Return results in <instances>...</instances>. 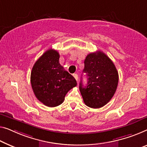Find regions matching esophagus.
I'll return each instance as SVG.
<instances>
[{
    "mask_svg": "<svg viewBox=\"0 0 147 147\" xmlns=\"http://www.w3.org/2000/svg\"><path fill=\"white\" fill-rule=\"evenodd\" d=\"M73 76L74 77V78L76 80V81H78V74H73Z\"/></svg>",
    "mask_w": 147,
    "mask_h": 147,
    "instance_id": "1",
    "label": "esophagus"
}]
</instances>
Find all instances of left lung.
Instances as JSON below:
<instances>
[{"mask_svg":"<svg viewBox=\"0 0 147 147\" xmlns=\"http://www.w3.org/2000/svg\"><path fill=\"white\" fill-rule=\"evenodd\" d=\"M87 86L82 80L79 89L84 104L91 108H100L110 101L117 89L119 75L110 59L102 51L91 53L84 60Z\"/></svg>","mask_w":147,"mask_h":147,"instance_id":"left-lung-1","label":"left lung"}]
</instances>
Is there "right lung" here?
Returning <instances> with one entry per match:
<instances>
[{"label":"right lung","mask_w":147,"mask_h":147,"mask_svg":"<svg viewBox=\"0 0 147 147\" xmlns=\"http://www.w3.org/2000/svg\"><path fill=\"white\" fill-rule=\"evenodd\" d=\"M59 57L56 50L48 49L35 63L30 77L36 97L51 108L62 104L67 93L77 84L61 65Z\"/></svg>","instance_id":"add662e5"}]
</instances>
